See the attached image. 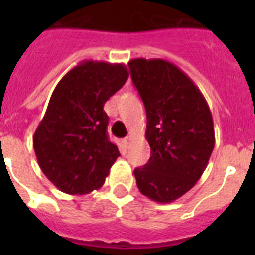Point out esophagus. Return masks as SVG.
<instances>
[{"instance_id":"esophagus-1","label":"esophagus","mask_w":255,"mask_h":255,"mask_svg":"<svg viewBox=\"0 0 255 255\" xmlns=\"http://www.w3.org/2000/svg\"><path fill=\"white\" fill-rule=\"evenodd\" d=\"M131 140H132L131 136H127V137H124L122 141H123V144L126 145V147H128V145H129V143H131Z\"/></svg>"}]
</instances>
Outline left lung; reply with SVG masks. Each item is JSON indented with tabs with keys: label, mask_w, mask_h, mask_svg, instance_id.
Instances as JSON below:
<instances>
[{
	"label": "left lung",
	"mask_w": 255,
	"mask_h": 255,
	"mask_svg": "<svg viewBox=\"0 0 255 255\" xmlns=\"http://www.w3.org/2000/svg\"><path fill=\"white\" fill-rule=\"evenodd\" d=\"M147 111L145 139L151 157L136 168L137 188L160 204L177 200L196 185L214 148L213 118L205 98L177 66L136 58L128 63Z\"/></svg>",
	"instance_id": "8db88e82"
}]
</instances>
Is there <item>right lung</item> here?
Here are the masks:
<instances>
[{
	"mask_svg": "<svg viewBox=\"0 0 255 255\" xmlns=\"http://www.w3.org/2000/svg\"><path fill=\"white\" fill-rule=\"evenodd\" d=\"M123 63L83 61L57 85L33 145L45 176L67 194L99 189L119 149L108 140L104 103L123 87Z\"/></svg>",
	"mask_w": 255,
	"mask_h": 255,
	"instance_id": "1",
	"label": "right lung"
}]
</instances>
